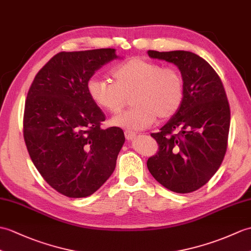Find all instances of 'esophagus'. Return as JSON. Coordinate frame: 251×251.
Here are the masks:
<instances>
[{
	"label": "esophagus",
	"mask_w": 251,
	"mask_h": 251,
	"mask_svg": "<svg viewBox=\"0 0 251 251\" xmlns=\"http://www.w3.org/2000/svg\"><path fill=\"white\" fill-rule=\"evenodd\" d=\"M124 133H125V138H126V140H128V141H131V140L135 139L137 136L135 132L129 131V130H126Z\"/></svg>",
	"instance_id": "1"
}]
</instances>
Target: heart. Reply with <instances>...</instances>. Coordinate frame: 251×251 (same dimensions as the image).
Returning a JSON list of instances; mask_svg holds the SVG:
<instances>
[{
  "instance_id": "obj_1",
  "label": "heart",
  "mask_w": 251,
  "mask_h": 251,
  "mask_svg": "<svg viewBox=\"0 0 251 251\" xmlns=\"http://www.w3.org/2000/svg\"><path fill=\"white\" fill-rule=\"evenodd\" d=\"M113 83L100 77H92L86 83L87 93L98 108L118 113L126 97L132 108L110 120V124L129 131L147 129L156 121L167 120L177 112L184 98V82L172 68H162L155 62L135 57L120 64L112 71Z\"/></svg>"
}]
</instances>
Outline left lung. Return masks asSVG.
I'll list each match as a JSON object with an SVG mask.
<instances>
[{"mask_svg": "<svg viewBox=\"0 0 251 251\" xmlns=\"http://www.w3.org/2000/svg\"><path fill=\"white\" fill-rule=\"evenodd\" d=\"M151 59L176 65L182 75L184 98L177 112L152 133L159 151L147 165L167 189L188 194L217 172L226 151L230 107L224 84L209 64L192 52L150 50Z\"/></svg>", "mask_w": 251, "mask_h": 251, "instance_id": "8db88e82", "label": "left lung"}]
</instances>
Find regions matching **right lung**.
<instances>
[{"instance_id":"add662e5","label":"right lung","mask_w":251,"mask_h":251,"mask_svg":"<svg viewBox=\"0 0 251 251\" xmlns=\"http://www.w3.org/2000/svg\"><path fill=\"white\" fill-rule=\"evenodd\" d=\"M119 56L115 49L60 52L28 90L23 136L34 166L52 188L84 198L113 173L125 142L119 127L101 129L104 114L87 93L92 75Z\"/></svg>"}]
</instances>
